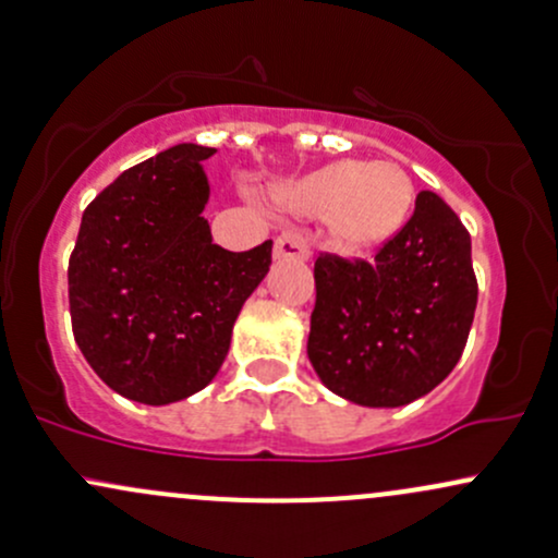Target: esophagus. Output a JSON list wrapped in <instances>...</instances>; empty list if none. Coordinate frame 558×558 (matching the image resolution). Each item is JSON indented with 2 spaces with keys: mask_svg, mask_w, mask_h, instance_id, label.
<instances>
[{
  "mask_svg": "<svg viewBox=\"0 0 558 558\" xmlns=\"http://www.w3.org/2000/svg\"><path fill=\"white\" fill-rule=\"evenodd\" d=\"M274 257H277V260H308L311 257L308 236L301 231L281 233L277 242H274Z\"/></svg>",
  "mask_w": 558,
  "mask_h": 558,
  "instance_id": "34e87169",
  "label": "esophagus"
}]
</instances>
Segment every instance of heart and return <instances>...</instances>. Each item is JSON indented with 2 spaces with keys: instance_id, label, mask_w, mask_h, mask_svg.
<instances>
[{
  "instance_id": "1",
  "label": "heart",
  "mask_w": 558,
  "mask_h": 558,
  "mask_svg": "<svg viewBox=\"0 0 558 558\" xmlns=\"http://www.w3.org/2000/svg\"><path fill=\"white\" fill-rule=\"evenodd\" d=\"M271 199L298 218H325L338 247L373 250L407 223L415 185L399 161L340 159L274 185Z\"/></svg>"
}]
</instances>
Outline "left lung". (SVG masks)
Segmentation results:
<instances>
[{
  "instance_id": "8db88e82",
  "label": "left lung",
  "mask_w": 558,
  "mask_h": 558,
  "mask_svg": "<svg viewBox=\"0 0 558 558\" xmlns=\"http://www.w3.org/2000/svg\"><path fill=\"white\" fill-rule=\"evenodd\" d=\"M308 359L332 393L359 407H404L460 362L476 311L471 236L434 191L373 260L322 255Z\"/></svg>"
}]
</instances>
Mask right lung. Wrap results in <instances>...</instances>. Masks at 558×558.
<instances>
[{"mask_svg": "<svg viewBox=\"0 0 558 558\" xmlns=\"http://www.w3.org/2000/svg\"><path fill=\"white\" fill-rule=\"evenodd\" d=\"M215 148L178 143L130 167L85 209L69 260L71 327L119 397L165 407L213 383L233 322L266 279L271 242L213 244L202 218Z\"/></svg>", "mask_w": 558, "mask_h": 558, "instance_id": "obj_1", "label": "right lung"}]
</instances>
